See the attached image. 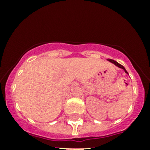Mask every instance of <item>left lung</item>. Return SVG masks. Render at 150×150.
<instances>
[{"mask_svg": "<svg viewBox=\"0 0 150 150\" xmlns=\"http://www.w3.org/2000/svg\"><path fill=\"white\" fill-rule=\"evenodd\" d=\"M108 61H109L110 62H111V63L114 64H115V65H116V66H117V67H118V68H122V69H123V70H125V73H127V74H128V71H127L125 70V68H124V66H122V65H121V64H119V63H117V61H114V60H112V59H108Z\"/></svg>", "mask_w": 150, "mask_h": 150, "instance_id": "1", "label": "left lung"}]
</instances>
